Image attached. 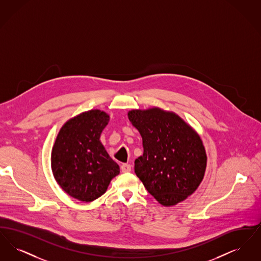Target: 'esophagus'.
Listing matches in <instances>:
<instances>
[{
    "instance_id": "esophagus-1",
    "label": "esophagus",
    "mask_w": 261,
    "mask_h": 261,
    "mask_svg": "<svg viewBox=\"0 0 261 261\" xmlns=\"http://www.w3.org/2000/svg\"><path fill=\"white\" fill-rule=\"evenodd\" d=\"M121 170H122V172H124V173L130 172V171H131V165L128 164V163H123V164L121 165Z\"/></svg>"
}]
</instances>
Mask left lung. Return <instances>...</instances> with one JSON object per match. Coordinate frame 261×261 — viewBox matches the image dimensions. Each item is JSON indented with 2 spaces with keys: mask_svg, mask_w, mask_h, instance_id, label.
Instances as JSON below:
<instances>
[{
  "mask_svg": "<svg viewBox=\"0 0 261 261\" xmlns=\"http://www.w3.org/2000/svg\"><path fill=\"white\" fill-rule=\"evenodd\" d=\"M128 118L143 139L144 153L135 173L149 194L165 206L183 201L199 187L206 154L199 135L172 112L134 110Z\"/></svg>",
  "mask_w": 261,
  "mask_h": 261,
  "instance_id": "8db88e82",
  "label": "left lung"
}]
</instances>
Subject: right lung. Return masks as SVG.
<instances>
[{
  "label": "right lung",
  "instance_id": "1",
  "mask_svg": "<svg viewBox=\"0 0 261 261\" xmlns=\"http://www.w3.org/2000/svg\"><path fill=\"white\" fill-rule=\"evenodd\" d=\"M110 116L98 110L83 112L63 125L51 150L53 173L62 190L90 202L103 195L120 172L99 141Z\"/></svg>",
  "mask_w": 261,
  "mask_h": 261
}]
</instances>
